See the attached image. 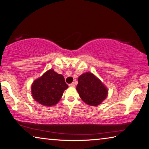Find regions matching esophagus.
Masks as SVG:
<instances>
[{
  "label": "esophagus",
  "instance_id": "obj_1",
  "mask_svg": "<svg viewBox=\"0 0 149 149\" xmlns=\"http://www.w3.org/2000/svg\"><path fill=\"white\" fill-rule=\"evenodd\" d=\"M69 86H70V87H75V84H74V82H72V84H69Z\"/></svg>",
  "mask_w": 149,
  "mask_h": 149
}]
</instances>
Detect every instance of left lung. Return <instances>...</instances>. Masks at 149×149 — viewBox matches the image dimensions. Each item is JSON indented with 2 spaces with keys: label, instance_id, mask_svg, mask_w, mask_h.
<instances>
[{
  "label": "left lung",
  "instance_id": "1",
  "mask_svg": "<svg viewBox=\"0 0 149 149\" xmlns=\"http://www.w3.org/2000/svg\"><path fill=\"white\" fill-rule=\"evenodd\" d=\"M76 90L84 102L97 106L106 99L108 90L101 81L92 73H85L78 77Z\"/></svg>",
  "mask_w": 149,
  "mask_h": 149
}]
</instances>
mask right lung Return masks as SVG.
<instances>
[{
  "mask_svg": "<svg viewBox=\"0 0 149 149\" xmlns=\"http://www.w3.org/2000/svg\"><path fill=\"white\" fill-rule=\"evenodd\" d=\"M68 88L63 75L50 70L33 82L32 96L42 105L53 106L60 100L64 90Z\"/></svg>",
  "mask_w": 149,
  "mask_h": 149,
  "instance_id": "obj_1",
  "label": "right lung"
}]
</instances>
